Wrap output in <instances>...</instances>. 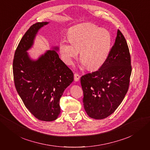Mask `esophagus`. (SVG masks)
Here are the masks:
<instances>
[{"instance_id":"obj_1","label":"esophagus","mask_w":150,"mask_h":150,"mask_svg":"<svg viewBox=\"0 0 150 150\" xmlns=\"http://www.w3.org/2000/svg\"><path fill=\"white\" fill-rule=\"evenodd\" d=\"M80 78V76L78 73H74V79L75 81H78L79 80Z\"/></svg>"}]
</instances>
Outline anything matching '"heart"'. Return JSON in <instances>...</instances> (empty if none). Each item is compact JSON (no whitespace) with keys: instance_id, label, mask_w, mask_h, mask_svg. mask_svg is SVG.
Here are the masks:
<instances>
[{"instance_id":"b5f03b06","label":"heart","mask_w":150,"mask_h":150,"mask_svg":"<svg viewBox=\"0 0 150 150\" xmlns=\"http://www.w3.org/2000/svg\"><path fill=\"white\" fill-rule=\"evenodd\" d=\"M111 37L109 32L93 24L76 25L69 32V39H62L59 50L62 60L72 64L80 51L81 62L90 69H96L106 62L110 52Z\"/></svg>"}]
</instances>
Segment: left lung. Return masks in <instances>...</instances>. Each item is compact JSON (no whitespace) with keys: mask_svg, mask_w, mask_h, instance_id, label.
<instances>
[{"mask_svg":"<svg viewBox=\"0 0 150 150\" xmlns=\"http://www.w3.org/2000/svg\"><path fill=\"white\" fill-rule=\"evenodd\" d=\"M131 71L128 44L117 30L115 44L104 64L81 78L84 108L90 117L102 120L115 112L128 91Z\"/></svg>","mask_w":150,"mask_h":150,"instance_id":"obj_1","label":"left lung"}]
</instances>
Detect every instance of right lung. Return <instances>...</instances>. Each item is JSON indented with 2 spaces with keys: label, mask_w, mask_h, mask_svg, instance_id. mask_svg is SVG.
<instances>
[{
  "label": "right lung",
  "mask_w": 150,
  "mask_h": 150,
  "mask_svg": "<svg viewBox=\"0 0 150 150\" xmlns=\"http://www.w3.org/2000/svg\"><path fill=\"white\" fill-rule=\"evenodd\" d=\"M49 22H37L27 30L18 45L13 61V74L17 91L24 105L36 118L56 120L61 112L60 98L74 80L72 71L56 51L48 50L38 59H31L28 53L39 30Z\"/></svg>",
  "instance_id": "1"
}]
</instances>
